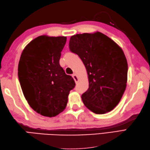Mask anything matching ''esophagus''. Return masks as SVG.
Returning a JSON list of instances; mask_svg holds the SVG:
<instances>
[{"mask_svg":"<svg viewBox=\"0 0 150 150\" xmlns=\"http://www.w3.org/2000/svg\"><path fill=\"white\" fill-rule=\"evenodd\" d=\"M72 77H73V79H74V81H75L76 83H77V82H78L79 81V78H78V77H77V75H76V74H73V75H72Z\"/></svg>","mask_w":150,"mask_h":150,"instance_id":"34e87169","label":"esophagus"}]
</instances>
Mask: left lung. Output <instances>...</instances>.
Masks as SVG:
<instances>
[{"label": "left lung", "instance_id": "1", "mask_svg": "<svg viewBox=\"0 0 150 150\" xmlns=\"http://www.w3.org/2000/svg\"><path fill=\"white\" fill-rule=\"evenodd\" d=\"M69 47L87 70L89 88L81 96L84 104L96 114L113 110L127 83L128 62L122 50L100 32L73 35Z\"/></svg>", "mask_w": 150, "mask_h": 150}]
</instances>
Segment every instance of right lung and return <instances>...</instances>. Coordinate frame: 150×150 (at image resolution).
<instances>
[{"instance_id": "1", "label": "right lung", "mask_w": 150, "mask_h": 150, "mask_svg": "<svg viewBox=\"0 0 150 150\" xmlns=\"http://www.w3.org/2000/svg\"><path fill=\"white\" fill-rule=\"evenodd\" d=\"M66 42V37L39 36L25 47L19 60L23 94L31 108L43 116L55 117L64 111L75 86L59 64Z\"/></svg>"}]
</instances>
